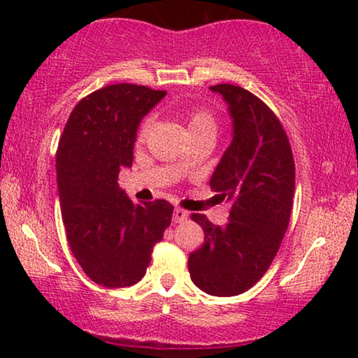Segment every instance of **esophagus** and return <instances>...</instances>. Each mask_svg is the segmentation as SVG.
Here are the masks:
<instances>
[{
    "label": "esophagus",
    "instance_id": "34e87169",
    "mask_svg": "<svg viewBox=\"0 0 358 358\" xmlns=\"http://www.w3.org/2000/svg\"><path fill=\"white\" fill-rule=\"evenodd\" d=\"M187 217H189V213L185 212V210H182V208H174V213H173V222H174V223L184 222V220H187Z\"/></svg>",
    "mask_w": 358,
    "mask_h": 358
}]
</instances>
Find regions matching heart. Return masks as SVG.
<instances>
[{
	"instance_id": "b5f03b06",
	"label": "heart",
	"mask_w": 358,
	"mask_h": 358,
	"mask_svg": "<svg viewBox=\"0 0 358 358\" xmlns=\"http://www.w3.org/2000/svg\"><path fill=\"white\" fill-rule=\"evenodd\" d=\"M151 124H153V119L151 117H146L143 122L140 124L138 129V138H145L148 135L151 129ZM187 127L190 134L194 131H202V130H212L215 131V127H217V119H215L213 112L208 109H203V107H195V109H190L187 112Z\"/></svg>"
}]
</instances>
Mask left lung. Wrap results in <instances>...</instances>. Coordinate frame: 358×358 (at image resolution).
<instances>
[{"instance_id":"1","label":"left lung","mask_w":358,"mask_h":358,"mask_svg":"<svg viewBox=\"0 0 358 358\" xmlns=\"http://www.w3.org/2000/svg\"><path fill=\"white\" fill-rule=\"evenodd\" d=\"M210 90L223 96L233 117V141L210 179L231 208L224 227L190 215L205 239L189 256V272L208 295L234 296L256 285L277 256L290 222L295 161L283 125L266 102L241 86Z\"/></svg>"}]
</instances>
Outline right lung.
Instances as JSON below:
<instances>
[{
  "instance_id": "obj_1",
  "label": "right lung",
  "mask_w": 358,
  "mask_h": 358,
  "mask_svg": "<svg viewBox=\"0 0 358 358\" xmlns=\"http://www.w3.org/2000/svg\"><path fill=\"white\" fill-rule=\"evenodd\" d=\"M166 91L119 83L78 102L57 150L62 218L71 252L92 282L135 285L163 239L174 207L163 199L135 203L119 187L122 168L134 163L140 120Z\"/></svg>"
}]
</instances>
